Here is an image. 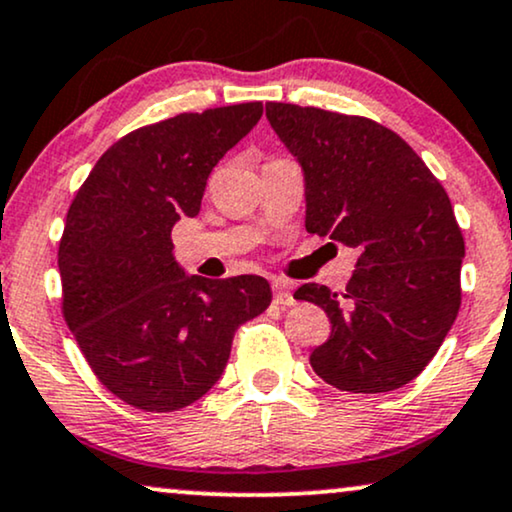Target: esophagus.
Here are the masks:
<instances>
[{"instance_id": "1", "label": "esophagus", "mask_w": 512, "mask_h": 512, "mask_svg": "<svg viewBox=\"0 0 512 512\" xmlns=\"http://www.w3.org/2000/svg\"><path fill=\"white\" fill-rule=\"evenodd\" d=\"M274 302L281 304V307H293L295 297H293V290H290L288 281H281V278H276V281H274Z\"/></svg>"}]
</instances>
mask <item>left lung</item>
Returning a JSON list of instances; mask_svg holds the SVG:
<instances>
[{
	"label": "left lung",
	"instance_id": "left-lung-1",
	"mask_svg": "<svg viewBox=\"0 0 512 512\" xmlns=\"http://www.w3.org/2000/svg\"><path fill=\"white\" fill-rule=\"evenodd\" d=\"M304 177L309 234L359 250L342 293L304 283L331 338L309 364L342 392H392L430 364L461 307L465 243L451 200L399 134L357 115L267 103Z\"/></svg>",
	"mask_w": 512,
	"mask_h": 512
}]
</instances>
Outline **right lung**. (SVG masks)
<instances>
[{
    "label": "right lung",
    "instance_id": "1",
    "mask_svg": "<svg viewBox=\"0 0 512 512\" xmlns=\"http://www.w3.org/2000/svg\"><path fill=\"white\" fill-rule=\"evenodd\" d=\"M260 118L252 101L134 129L70 205L58 245L63 316L96 378L129 406L167 413L198 401L222 378L238 326L269 307L267 278L186 274L170 238Z\"/></svg>",
    "mask_w": 512,
    "mask_h": 512
}]
</instances>
